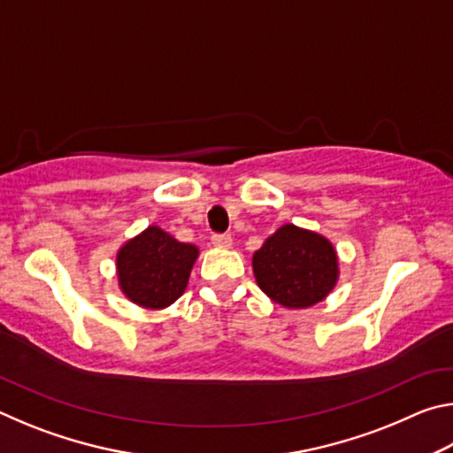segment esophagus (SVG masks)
<instances>
[{
	"label": "esophagus",
	"mask_w": 453,
	"mask_h": 453,
	"mask_svg": "<svg viewBox=\"0 0 453 453\" xmlns=\"http://www.w3.org/2000/svg\"><path fill=\"white\" fill-rule=\"evenodd\" d=\"M213 245H218V248H232V235L229 234H216L211 237Z\"/></svg>",
	"instance_id": "esophagus-1"
}]
</instances>
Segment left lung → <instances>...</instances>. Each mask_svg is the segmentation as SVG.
<instances>
[{"instance_id":"8db88e82","label":"left lung","mask_w":453,"mask_h":453,"mask_svg":"<svg viewBox=\"0 0 453 453\" xmlns=\"http://www.w3.org/2000/svg\"><path fill=\"white\" fill-rule=\"evenodd\" d=\"M251 267L259 289L288 310L324 302L340 280L334 243L294 224L281 226L267 237L251 257Z\"/></svg>"}]
</instances>
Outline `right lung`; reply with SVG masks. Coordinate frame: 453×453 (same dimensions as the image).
<instances>
[{"label":"right lung","instance_id":"obj_1","mask_svg":"<svg viewBox=\"0 0 453 453\" xmlns=\"http://www.w3.org/2000/svg\"><path fill=\"white\" fill-rule=\"evenodd\" d=\"M199 256L162 227L150 226L118 250L116 270L121 294L145 310H164L186 291Z\"/></svg>","mask_w":453,"mask_h":453}]
</instances>
